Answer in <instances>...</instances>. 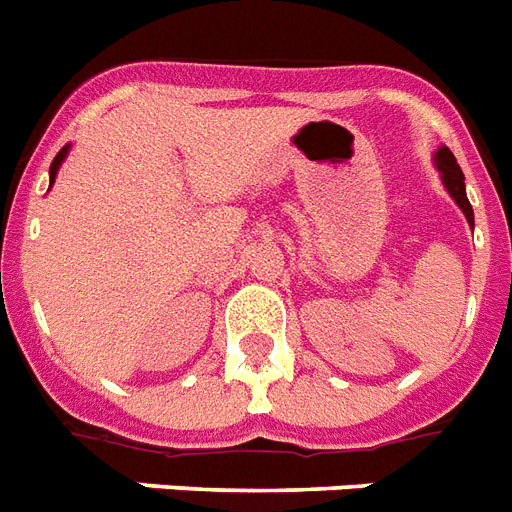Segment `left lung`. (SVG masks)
Segmentation results:
<instances>
[{
  "label": "left lung",
  "instance_id": "left-lung-1",
  "mask_svg": "<svg viewBox=\"0 0 512 512\" xmlns=\"http://www.w3.org/2000/svg\"><path fill=\"white\" fill-rule=\"evenodd\" d=\"M434 164H437V170L442 172V183H445L447 193L455 198V204H458L460 211L466 214L468 225L474 227V209H471L466 196V177H463V172H460L453 151L447 149V146L437 149V154H434Z\"/></svg>",
  "mask_w": 512,
  "mask_h": 512
}]
</instances>
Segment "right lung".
Segmentation results:
<instances>
[{"label": "right lung", "instance_id": "obj_1", "mask_svg": "<svg viewBox=\"0 0 512 512\" xmlns=\"http://www.w3.org/2000/svg\"><path fill=\"white\" fill-rule=\"evenodd\" d=\"M67 151H70V146H62V149H59V154L54 156V162H52V167H49V180H52L54 183V177H57V172H59V164L65 162V156H67Z\"/></svg>", "mask_w": 512, "mask_h": 512}]
</instances>
